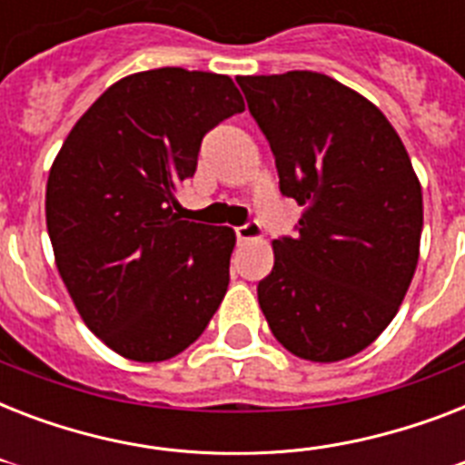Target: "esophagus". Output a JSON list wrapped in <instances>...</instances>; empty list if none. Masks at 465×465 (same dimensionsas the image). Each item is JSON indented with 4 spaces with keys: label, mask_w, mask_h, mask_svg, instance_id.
I'll return each mask as SVG.
<instances>
[{
    "label": "esophagus",
    "mask_w": 465,
    "mask_h": 465,
    "mask_svg": "<svg viewBox=\"0 0 465 465\" xmlns=\"http://www.w3.org/2000/svg\"><path fill=\"white\" fill-rule=\"evenodd\" d=\"M261 224L258 222H246L243 226H236V239L239 241H253V239H261Z\"/></svg>",
    "instance_id": "34e87169"
}]
</instances>
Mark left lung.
I'll return each instance as SVG.
<instances>
[{
	"instance_id": "8db88e82",
	"label": "left lung",
	"mask_w": 465,
	"mask_h": 465,
	"mask_svg": "<svg viewBox=\"0 0 465 465\" xmlns=\"http://www.w3.org/2000/svg\"><path fill=\"white\" fill-rule=\"evenodd\" d=\"M275 154L282 195L304 212L272 241L258 282L272 335L309 361H340L398 313L420 258L422 188L386 115L318 72L236 76Z\"/></svg>"
}]
</instances>
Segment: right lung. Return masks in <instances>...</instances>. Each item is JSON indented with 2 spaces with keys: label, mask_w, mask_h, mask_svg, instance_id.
Wrapping results in <instances>:
<instances>
[{
  "label": "right lung",
  "mask_w": 465,
  "mask_h": 465,
  "mask_svg": "<svg viewBox=\"0 0 465 465\" xmlns=\"http://www.w3.org/2000/svg\"><path fill=\"white\" fill-rule=\"evenodd\" d=\"M241 111L226 74L137 72L96 98L54 156V262L84 323L127 360L183 352L224 299L236 233L181 219L175 193L204 134Z\"/></svg>",
  "instance_id": "obj_1"
}]
</instances>
